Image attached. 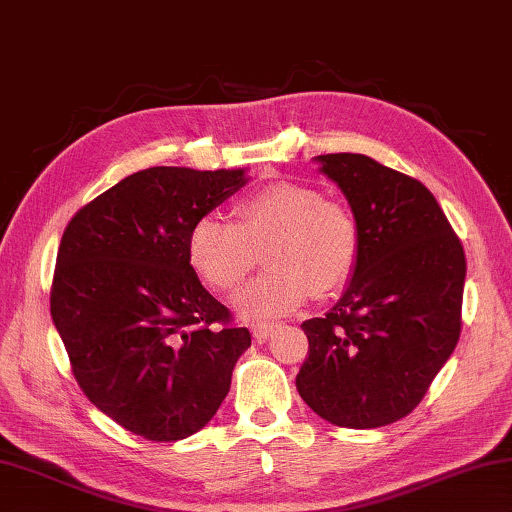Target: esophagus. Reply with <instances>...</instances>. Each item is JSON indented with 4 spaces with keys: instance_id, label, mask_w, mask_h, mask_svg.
<instances>
[{
    "instance_id": "34e87169",
    "label": "esophagus",
    "mask_w": 512,
    "mask_h": 512,
    "mask_svg": "<svg viewBox=\"0 0 512 512\" xmlns=\"http://www.w3.org/2000/svg\"><path fill=\"white\" fill-rule=\"evenodd\" d=\"M275 327H277L275 322H255L253 327H250V331H253V338L257 342H264L275 331Z\"/></svg>"
}]
</instances>
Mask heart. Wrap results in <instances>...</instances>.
I'll use <instances>...</instances> for the list:
<instances>
[{"label":"heart","mask_w":512,"mask_h":512,"mask_svg":"<svg viewBox=\"0 0 512 512\" xmlns=\"http://www.w3.org/2000/svg\"><path fill=\"white\" fill-rule=\"evenodd\" d=\"M235 224L215 215L197 219L185 253L203 282L232 291L253 271L264 250L268 271L235 297L246 318H275L345 286L360 257V226L345 203L320 190L273 181L250 190L232 206Z\"/></svg>","instance_id":"obj_1"}]
</instances>
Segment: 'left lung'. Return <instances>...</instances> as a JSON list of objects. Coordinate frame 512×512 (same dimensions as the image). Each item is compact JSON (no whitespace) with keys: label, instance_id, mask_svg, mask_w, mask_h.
<instances>
[{"label":"left lung","instance_id":"left-lung-1","mask_svg":"<svg viewBox=\"0 0 512 512\" xmlns=\"http://www.w3.org/2000/svg\"><path fill=\"white\" fill-rule=\"evenodd\" d=\"M360 226V257L338 304L302 322L297 392L324 421L389 425L423 401L461 333L466 255L421 181L365 154H322Z\"/></svg>","mask_w":512,"mask_h":512}]
</instances>
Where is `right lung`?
<instances>
[{"instance_id":"obj_1","label":"right lung","mask_w":512,"mask_h":512,"mask_svg":"<svg viewBox=\"0 0 512 512\" xmlns=\"http://www.w3.org/2000/svg\"><path fill=\"white\" fill-rule=\"evenodd\" d=\"M244 183V170L147 167L64 228L51 315L71 371L100 412L147 441L199 432L250 347L185 253L194 221Z\"/></svg>"}]
</instances>
